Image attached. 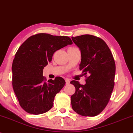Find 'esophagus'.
<instances>
[{
  "instance_id": "obj_1",
  "label": "esophagus",
  "mask_w": 133,
  "mask_h": 133,
  "mask_svg": "<svg viewBox=\"0 0 133 133\" xmlns=\"http://www.w3.org/2000/svg\"><path fill=\"white\" fill-rule=\"evenodd\" d=\"M65 84H66V85H69L70 84V82H71V81H70V80L68 79H65Z\"/></svg>"
}]
</instances>
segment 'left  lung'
<instances>
[{"label":"left lung","instance_id":"obj_1","mask_svg":"<svg viewBox=\"0 0 133 133\" xmlns=\"http://www.w3.org/2000/svg\"><path fill=\"white\" fill-rule=\"evenodd\" d=\"M72 39L81 52L79 69L86 75L85 85L76 81L71 82L76 88V92L71 96L72 107L82 116H97L106 107L114 88V58L101 38L84 35L72 37Z\"/></svg>","mask_w":133,"mask_h":133}]
</instances>
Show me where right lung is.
<instances>
[{"label":"right lung","mask_w":133,"mask_h":133,"mask_svg":"<svg viewBox=\"0 0 133 133\" xmlns=\"http://www.w3.org/2000/svg\"><path fill=\"white\" fill-rule=\"evenodd\" d=\"M72 44L68 36L38 33L30 36L19 48L12 63V86L20 107L30 114L47 112L55 96L64 86L63 78L48 80L43 69L54 52Z\"/></svg>","instance_id":"right-lung-1"}]
</instances>
